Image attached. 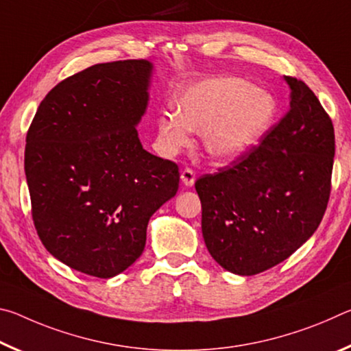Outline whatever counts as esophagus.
I'll use <instances>...</instances> for the list:
<instances>
[{
    "instance_id": "esophagus-1",
    "label": "esophagus",
    "mask_w": 351,
    "mask_h": 351,
    "mask_svg": "<svg viewBox=\"0 0 351 351\" xmlns=\"http://www.w3.org/2000/svg\"><path fill=\"white\" fill-rule=\"evenodd\" d=\"M181 181H182L184 186L192 187L193 182H195V171L192 169H189V167L184 169L181 171Z\"/></svg>"
}]
</instances>
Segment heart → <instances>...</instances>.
<instances>
[{"instance_id": "obj_1", "label": "heart", "mask_w": 351, "mask_h": 351, "mask_svg": "<svg viewBox=\"0 0 351 351\" xmlns=\"http://www.w3.org/2000/svg\"><path fill=\"white\" fill-rule=\"evenodd\" d=\"M173 110L156 121L158 144L175 154L204 133L212 158L228 161L251 150L274 121L277 102L269 93L240 77H213L189 85L173 99Z\"/></svg>"}]
</instances>
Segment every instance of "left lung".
<instances>
[{"label": "left lung", "instance_id": "left-lung-1", "mask_svg": "<svg viewBox=\"0 0 351 351\" xmlns=\"http://www.w3.org/2000/svg\"><path fill=\"white\" fill-rule=\"evenodd\" d=\"M289 110L258 145L195 182L201 229L226 271L255 276L316 232L331 192L335 128L304 82L285 77Z\"/></svg>", "mask_w": 351, "mask_h": 351}]
</instances>
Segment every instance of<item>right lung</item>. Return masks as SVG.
Returning a JSON list of instances; mask_svg holds the SVG:
<instances>
[{
  "label": "right lung",
  "instance_id": "obj_1",
  "mask_svg": "<svg viewBox=\"0 0 351 351\" xmlns=\"http://www.w3.org/2000/svg\"><path fill=\"white\" fill-rule=\"evenodd\" d=\"M153 64L99 63L41 100L26 136L32 219L57 260L110 278L141 257L148 219L180 186L175 162L142 148Z\"/></svg>",
  "mask_w": 351,
  "mask_h": 351
}]
</instances>
